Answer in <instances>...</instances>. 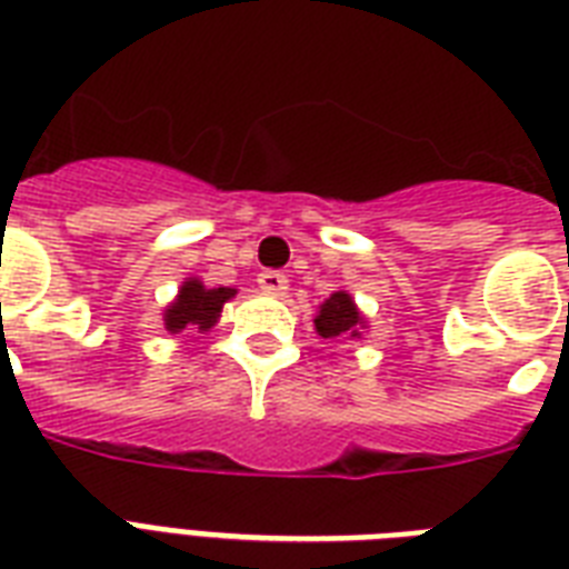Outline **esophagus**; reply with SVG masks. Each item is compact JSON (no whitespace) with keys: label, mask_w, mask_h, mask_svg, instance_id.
<instances>
[{"label":"esophagus","mask_w":569,"mask_h":569,"mask_svg":"<svg viewBox=\"0 0 569 569\" xmlns=\"http://www.w3.org/2000/svg\"><path fill=\"white\" fill-rule=\"evenodd\" d=\"M258 284H261L263 293H270V297H284L288 293V276L279 270H267L258 276Z\"/></svg>","instance_id":"1"}]
</instances>
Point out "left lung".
<instances>
[{
    "instance_id": "obj_1",
    "label": "left lung",
    "mask_w": 569,
    "mask_h": 569,
    "mask_svg": "<svg viewBox=\"0 0 569 569\" xmlns=\"http://www.w3.org/2000/svg\"><path fill=\"white\" fill-rule=\"evenodd\" d=\"M368 326V317L359 311L356 299L347 290H335L323 306L317 308L315 329L320 338H362V329Z\"/></svg>"
}]
</instances>
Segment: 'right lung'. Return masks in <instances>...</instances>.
Returning <instances> with one entry per match:
<instances>
[{
  "label": "right lung",
  "instance_id": "1",
  "mask_svg": "<svg viewBox=\"0 0 569 569\" xmlns=\"http://www.w3.org/2000/svg\"><path fill=\"white\" fill-rule=\"evenodd\" d=\"M237 297V288H207L198 276H189L178 288V297L162 308V323L171 335L183 332L189 326H196L198 332H210L228 299Z\"/></svg>",
  "mask_w": 569,
  "mask_h": 569
}]
</instances>
